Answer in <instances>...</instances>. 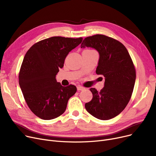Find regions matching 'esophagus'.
Listing matches in <instances>:
<instances>
[{
  "mask_svg": "<svg viewBox=\"0 0 156 156\" xmlns=\"http://www.w3.org/2000/svg\"><path fill=\"white\" fill-rule=\"evenodd\" d=\"M84 89H85V88H84V87H81V86H78V87H77V90H78V91L83 90Z\"/></svg>",
  "mask_w": 156,
  "mask_h": 156,
  "instance_id": "obj_1",
  "label": "esophagus"
}]
</instances>
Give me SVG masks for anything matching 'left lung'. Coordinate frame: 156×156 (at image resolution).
Segmentation results:
<instances>
[{"mask_svg":"<svg viewBox=\"0 0 156 156\" xmlns=\"http://www.w3.org/2000/svg\"><path fill=\"white\" fill-rule=\"evenodd\" d=\"M85 47L99 52L96 73L105 77L100 92L90 89L93 97L85 108L97 119H112L125 109L131 99L136 79L135 66L125 45L111 37L99 34L88 37L81 44V48Z\"/></svg>","mask_w":156,"mask_h":156,"instance_id":"obj_1","label":"left lung"}]
</instances>
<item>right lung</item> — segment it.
Returning <instances> with one entry per match:
<instances>
[{
  "label": "right lung",
  "mask_w": 156,
  "mask_h": 156,
  "mask_svg": "<svg viewBox=\"0 0 156 156\" xmlns=\"http://www.w3.org/2000/svg\"><path fill=\"white\" fill-rule=\"evenodd\" d=\"M83 38L52 37L33 45L26 53L19 73V84L30 109L44 120L62 114L76 92L73 85L63 87L55 76L69 52Z\"/></svg>",
  "instance_id": "add662e5"
}]
</instances>
